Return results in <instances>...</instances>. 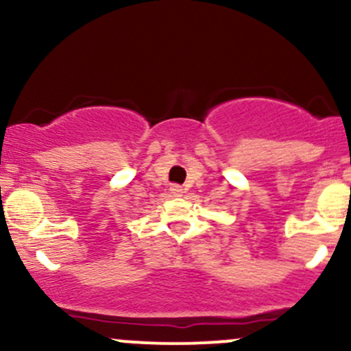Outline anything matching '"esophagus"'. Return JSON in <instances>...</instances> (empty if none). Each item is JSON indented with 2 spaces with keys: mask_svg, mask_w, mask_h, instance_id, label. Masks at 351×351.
Returning <instances> with one entry per match:
<instances>
[{
  "mask_svg": "<svg viewBox=\"0 0 351 351\" xmlns=\"http://www.w3.org/2000/svg\"><path fill=\"white\" fill-rule=\"evenodd\" d=\"M171 193H173V195H175V197H180V195H182V193H183V189H182V186H180V185H173V186H171Z\"/></svg>",
  "mask_w": 351,
  "mask_h": 351,
  "instance_id": "esophagus-1",
  "label": "esophagus"
}]
</instances>
